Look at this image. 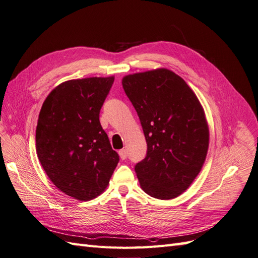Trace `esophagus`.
<instances>
[{"instance_id":"obj_1","label":"esophagus","mask_w":258,"mask_h":258,"mask_svg":"<svg viewBox=\"0 0 258 258\" xmlns=\"http://www.w3.org/2000/svg\"><path fill=\"white\" fill-rule=\"evenodd\" d=\"M118 154H119V157L121 159H126L127 158V151L125 149H121L118 151Z\"/></svg>"}]
</instances>
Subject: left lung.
Segmentation results:
<instances>
[{"label":"left lung","instance_id":"1","mask_svg":"<svg viewBox=\"0 0 258 258\" xmlns=\"http://www.w3.org/2000/svg\"><path fill=\"white\" fill-rule=\"evenodd\" d=\"M122 88L137 110L147 142L134 167L142 189L171 200L198 176L209 147V128L195 93L180 77L162 68L126 76Z\"/></svg>","mask_w":258,"mask_h":258}]
</instances>
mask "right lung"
I'll return each instance as SVG.
<instances>
[{"mask_svg": "<svg viewBox=\"0 0 258 258\" xmlns=\"http://www.w3.org/2000/svg\"><path fill=\"white\" fill-rule=\"evenodd\" d=\"M113 77L64 82L46 97L35 130L36 153L55 187L90 201L108 186L119 161L101 126Z\"/></svg>", "mask_w": 258, "mask_h": 258, "instance_id": "add662e5", "label": "right lung"}]
</instances>
